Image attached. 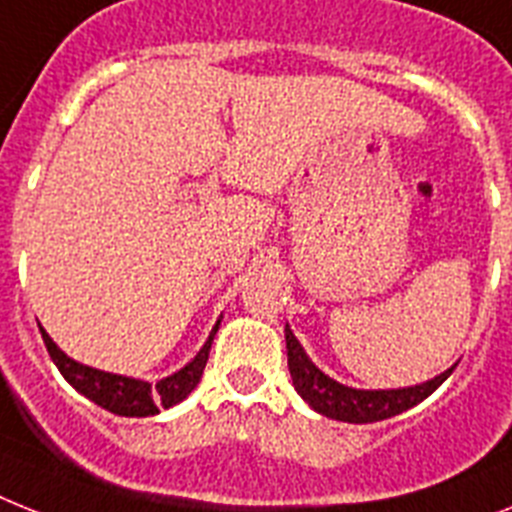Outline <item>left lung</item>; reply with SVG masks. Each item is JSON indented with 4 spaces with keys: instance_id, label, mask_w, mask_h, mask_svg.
Masks as SVG:
<instances>
[{
    "instance_id": "8db88e82",
    "label": "left lung",
    "mask_w": 512,
    "mask_h": 512,
    "mask_svg": "<svg viewBox=\"0 0 512 512\" xmlns=\"http://www.w3.org/2000/svg\"><path fill=\"white\" fill-rule=\"evenodd\" d=\"M285 342L287 369H290L298 395L316 413L335 418V421H348V424H371V421H384V418L408 411V408L429 398L455 369L453 366L429 382L403 387V390H353V387H345V384L329 379L324 371L316 369L314 361L301 348V342L295 340V335L290 332V327H285Z\"/></svg>"
}]
</instances>
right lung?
<instances>
[{
	"instance_id": "right-lung-1",
	"label": "right lung",
	"mask_w": 512,
	"mask_h": 512,
	"mask_svg": "<svg viewBox=\"0 0 512 512\" xmlns=\"http://www.w3.org/2000/svg\"><path fill=\"white\" fill-rule=\"evenodd\" d=\"M219 322L211 329L209 340L204 342V348L198 350V356L183 366L180 371H175L172 377L159 379L156 384L141 382V379L133 377H120V374H109V371L91 369V366H83V363L67 358L62 350L54 345V340L46 335V329L41 327V337H44V345L49 350L52 361L57 363V369L62 371V377L73 384L80 395H86L88 400H94L96 405L107 408L109 413H117V416H156L162 408H172L180 400H185L193 392L198 382H201V374L206 369V361H209L211 340L217 335Z\"/></svg>"
}]
</instances>
